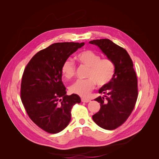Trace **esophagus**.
Wrapping results in <instances>:
<instances>
[{
	"label": "esophagus",
	"instance_id": "1",
	"mask_svg": "<svg viewBox=\"0 0 159 159\" xmlns=\"http://www.w3.org/2000/svg\"><path fill=\"white\" fill-rule=\"evenodd\" d=\"M81 101L82 102H90V100L88 99V98H81Z\"/></svg>",
	"mask_w": 159,
	"mask_h": 159
}]
</instances>
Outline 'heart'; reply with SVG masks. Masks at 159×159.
I'll use <instances>...</instances> for the list:
<instances>
[{"label": "heart", "instance_id": "1", "mask_svg": "<svg viewBox=\"0 0 159 159\" xmlns=\"http://www.w3.org/2000/svg\"><path fill=\"white\" fill-rule=\"evenodd\" d=\"M77 61L89 68L87 80H77L70 86V91L79 96L86 97L95 86L103 87L113 79L115 72V65L108 58H101V55L91 49H85L76 57ZM61 71L64 77L71 79L76 75V67L73 61L66 59L62 65Z\"/></svg>", "mask_w": 159, "mask_h": 159}]
</instances>
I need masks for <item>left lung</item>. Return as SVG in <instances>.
I'll list each match as a JSON object with an SVG mask.
<instances>
[{
    "label": "left lung",
    "mask_w": 159,
    "mask_h": 159,
    "mask_svg": "<svg viewBox=\"0 0 159 159\" xmlns=\"http://www.w3.org/2000/svg\"><path fill=\"white\" fill-rule=\"evenodd\" d=\"M89 43L98 46L115 65L112 80L99 89L101 96L94 100L101 104V109L92 116L98 126L113 130L126 122L134 109L138 97L137 74L129 55L123 48L107 39Z\"/></svg>",
    "instance_id": "8db88e82"
}]
</instances>
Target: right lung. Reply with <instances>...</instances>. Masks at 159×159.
Returning <instances> with one entry per match:
<instances>
[{"mask_svg": "<svg viewBox=\"0 0 159 159\" xmlns=\"http://www.w3.org/2000/svg\"><path fill=\"white\" fill-rule=\"evenodd\" d=\"M84 45L58 43L40 50L24 70L20 98L30 119L49 133H57L69 124L73 106L81 102L76 94L66 95L62 81L64 61Z\"/></svg>", "mask_w": 159, "mask_h": 159, "instance_id": "add662e5", "label": "right lung"}]
</instances>
